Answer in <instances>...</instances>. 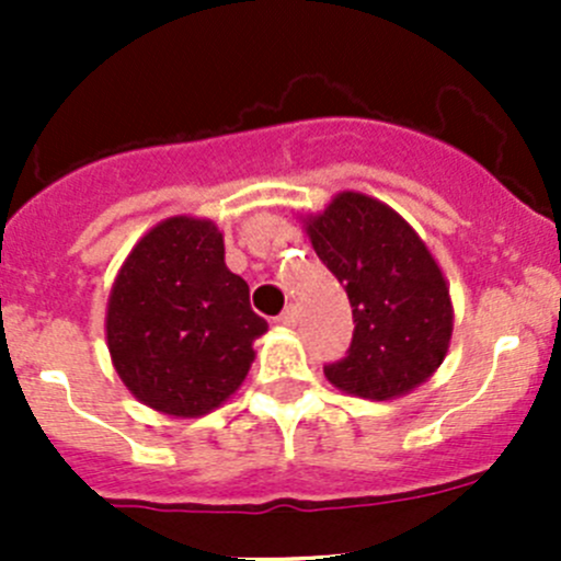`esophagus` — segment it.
<instances>
[{
  "label": "esophagus",
  "instance_id": "obj_1",
  "mask_svg": "<svg viewBox=\"0 0 561 561\" xmlns=\"http://www.w3.org/2000/svg\"><path fill=\"white\" fill-rule=\"evenodd\" d=\"M276 322H279L282 328H296L298 325V307H287L285 312L276 317Z\"/></svg>",
  "mask_w": 561,
  "mask_h": 561
}]
</instances>
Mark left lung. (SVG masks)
<instances>
[{
  "label": "left lung",
  "mask_w": 561,
  "mask_h": 561,
  "mask_svg": "<svg viewBox=\"0 0 561 561\" xmlns=\"http://www.w3.org/2000/svg\"><path fill=\"white\" fill-rule=\"evenodd\" d=\"M317 257L353 307L347 358L325 366L333 388L390 401L426 382L454 336L450 287L434 254L401 214L364 192H339L304 217Z\"/></svg>",
  "instance_id": "left-lung-1"
}]
</instances>
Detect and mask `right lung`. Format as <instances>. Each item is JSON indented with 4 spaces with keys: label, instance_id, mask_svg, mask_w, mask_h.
Wrapping results in <instances>:
<instances>
[{
    "label": "right lung",
    "instance_id": "obj_1",
    "mask_svg": "<svg viewBox=\"0 0 561 561\" xmlns=\"http://www.w3.org/2000/svg\"><path fill=\"white\" fill-rule=\"evenodd\" d=\"M268 322L225 265L211 219L171 217L149 230L113 279L105 339L129 393L173 417L217 410L247 380Z\"/></svg>",
    "mask_w": 561,
    "mask_h": 561
}]
</instances>
